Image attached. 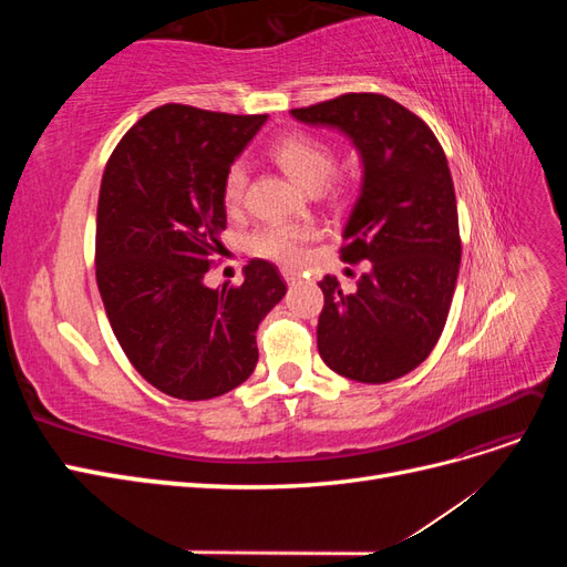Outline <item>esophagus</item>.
<instances>
[{
    "label": "esophagus",
    "mask_w": 567,
    "mask_h": 567,
    "mask_svg": "<svg viewBox=\"0 0 567 567\" xmlns=\"http://www.w3.org/2000/svg\"><path fill=\"white\" fill-rule=\"evenodd\" d=\"M281 274H284V279H286L288 284H296L298 277H300V271H298V269H290V267H284Z\"/></svg>",
    "instance_id": "34e87169"
}]
</instances>
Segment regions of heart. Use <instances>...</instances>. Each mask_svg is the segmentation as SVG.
<instances>
[{"label":"heart","mask_w":567,"mask_h":567,"mask_svg":"<svg viewBox=\"0 0 567 567\" xmlns=\"http://www.w3.org/2000/svg\"><path fill=\"white\" fill-rule=\"evenodd\" d=\"M269 156L284 173L305 188L323 186L333 203H348L354 194V182L348 175H336V148L310 132H290L269 146ZM248 173L244 165H231L221 184V200L229 213L238 210L246 198ZM312 225H290L277 221L265 225L248 238V250L257 257L281 265H298L305 257V246L317 238Z\"/></svg>","instance_id":"heart-1"}]
</instances>
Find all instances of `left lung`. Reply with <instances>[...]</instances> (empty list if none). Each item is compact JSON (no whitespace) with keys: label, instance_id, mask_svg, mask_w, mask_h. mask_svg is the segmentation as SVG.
Here are the masks:
<instances>
[{"label":"left lung","instance_id":"8db88e82","mask_svg":"<svg viewBox=\"0 0 567 567\" xmlns=\"http://www.w3.org/2000/svg\"><path fill=\"white\" fill-rule=\"evenodd\" d=\"M290 113L346 132L364 165L340 257L371 265L354 293H342L336 277L319 281V354L350 381L400 379L433 352L456 288L461 236L447 156L416 113L383 94H342Z\"/></svg>","mask_w":567,"mask_h":567}]
</instances>
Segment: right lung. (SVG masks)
Returning <instances> with one entry per match:
<instances>
[{"label": "right lung", "mask_w": 567, "mask_h": 567, "mask_svg": "<svg viewBox=\"0 0 567 567\" xmlns=\"http://www.w3.org/2000/svg\"><path fill=\"white\" fill-rule=\"evenodd\" d=\"M265 123L165 104L127 130L101 177L99 293L132 367L169 398L241 385L257 364V326L286 296L277 265L260 257L241 286L203 284L225 250V175Z\"/></svg>", "instance_id": "1"}]
</instances>
